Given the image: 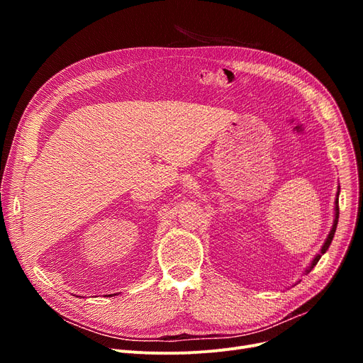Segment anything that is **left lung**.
<instances>
[{
  "label": "left lung",
  "instance_id": "obj_1",
  "mask_svg": "<svg viewBox=\"0 0 363 363\" xmlns=\"http://www.w3.org/2000/svg\"><path fill=\"white\" fill-rule=\"evenodd\" d=\"M338 194H340V191L337 193V199H335V218H334V223H333V228H331V231H330V234H328V237H327V240H325V242H323V245H322V249H320V253H318L316 255V257L312 260V263H311V266L309 268L306 269V272L309 274L313 268H315V264L319 262V259H320V256L325 253L327 250H328V247L331 245V241H333V238H334V234H335V230H337V223H338V213H340V211H338Z\"/></svg>",
  "mask_w": 363,
  "mask_h": 363
}]
</instances>
